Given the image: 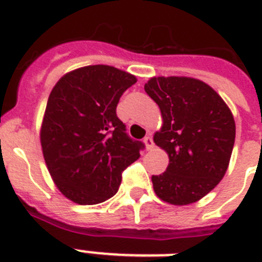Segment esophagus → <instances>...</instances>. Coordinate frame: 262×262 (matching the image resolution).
<instances>
[{"label": "esophagus", "mask_w": 262, "mask_h": 262, "mask_svg": "<svg viewBox=\"0 0 262 262\" xmlns=\"http://www.w3.org/2000/svg\"><path fill=\"white\" fill-rule=\"evenodd\" d=\"M144 144H145V148H147L148 151H151V149H154V147H155V144H154V140H152L151 136H147V137L144 139Z\"/></svg>", "instance_id": "1"}]
</instances>
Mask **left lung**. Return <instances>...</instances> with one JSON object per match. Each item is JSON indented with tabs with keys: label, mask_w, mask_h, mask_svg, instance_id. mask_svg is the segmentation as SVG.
I'll use <instances>...</instances> for the list:
<instances>
[{
	"label": "left lung",
	"mask_w": 262,
	"mask_h": 262,
	"mask_svg": "<svg viewBox=\"0 0 262 262\" xmlns=\"http://www.w3.org/2000/svg\"><path fill=\"white\" fill-rule=\"evenodd\" d=\"M144 90L162 114L154 143L168 155L166 171L152 175L154 190L172 205L195 203L227 171L235 141L231 110L213 88L193 77H151Z\"/></svg>",
	"instance_id": "1"
}]
</instances>
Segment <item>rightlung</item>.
<instances>
[{"label":"right lung","mask_w":262,"mask_h":262,"mask_svg":"<svg viewBox=\"0 0 262 262\" xmlns=\"http://www.w3.org/2000/svg\"><path fill=\"white\" fill-rule=\"evenodd\" d=\"M136 76L108 65L68 72L51 90L40 145L55 186L68 200L95 205L118 191L121 174L140 158L143 144L125 133L119 98Z\"/></svg>","instance_id":"1"}]
</instances>
